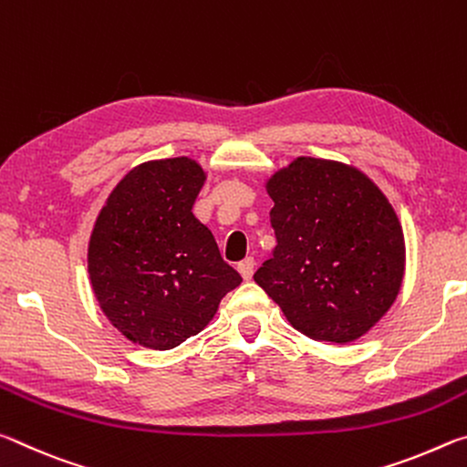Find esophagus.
<instances>
[{"label": "esophagus", "instance_id": "34e87169", "mask_svg": "<svg viewBox=\"0 0 467 467\" xmlns=\"http://www.w3.org/2000/svg\"><path fill=\"white\" fill-rule=\"evenodd\" d=\"M236 270L243 275V280H251L253 278V272H255V262H253L251 257L243 259V262L236 265Z\"/></svg>", "mask_w": 467, "mask_h": 467}]
</instances>
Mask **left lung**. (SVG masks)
<instances>
[{"label":"left lung","instance_id":"1","mask_svg":"<svg viewBox=\"0 0 467 467\" xmlns=\"http://www.w3.org/2000/svg\"><path fill=\"white\" fill-rule=\"evenodd\" d=\"M264 187L278 244L253 280L315 342L365 336L391 309L406 272L404 228L389 200L360 169L311 156Z\"/></svg>","mask_w":467,"mask_h":467}]
</instances>
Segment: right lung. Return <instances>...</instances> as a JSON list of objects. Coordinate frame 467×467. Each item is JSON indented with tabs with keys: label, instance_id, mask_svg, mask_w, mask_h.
Masks as SVG:
<instances>
[{
	"label": "right lung",
	"instance_id": "right-lung-1",
	"mask_svg": "<svg viewBox=\"0 0 467 467\" xmlns=\"http://www.w3.org/2000/svg\"><path fill=\"white\" fill-rule=\"evenodd\" d=\"M208 172L177 156L133 167L109 193L88 241V275L110 326L171 350L208 326L241 275L193 216Z\"/></svg>",
	"mask_w": 467,
	"mask_h": 467
}]
</instances>
